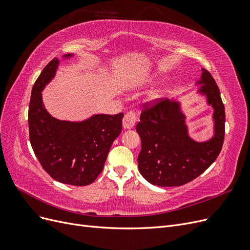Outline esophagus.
Segmentation results:
<instances>
[{
	"mask_svg": "<svg viewBox=\"0 0 250 250\" xmlns=\"http://www.w3.org/2000/svg\"><path fill=\"white\" fill-rule=\"evenodd\" d=\"M137 115L133 111H128L123 118V128L124 129H130L135 124Z\"/></svg>",
	"mask_w": 250,
	"mask_h": 250,
	"instance_id": "obj_1",
	"label": "esophagus"
}]
</instances>
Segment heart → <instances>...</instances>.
Segmentation results:
<instances>
[{"instance_id":"obj_1","label":"heart","mask_w":250,"mask_h":250,"mask_svg":"<svg viewBox=\"0 0 250 250\" xmlns=\"http://www.w3.org/2000/svg\"><path fill=\"white\" fill-rule=\"evenodd\" d=\"M148 80H152V78H150ZM169 93H170V89L168 87L161 88V89H158V90H155L154 93H152V95L150 96V99L152 100V101H157V100H160V99H163V98H165Z\"/></svg>"}]
</instances>
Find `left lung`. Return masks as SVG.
<instances>
[{"label":"left lung","instance_id":"obj_1","mask_svg":"<svg viewBox=\"0 0 250 250\" xmlns=\"http://www.w3.org/2000/svg\"><path fill=\"white\" fill-rule=\"evenodd\" d=\"M197 94L213 107V135L197 142L188 134L186 115L178 100H165L143 110L137 132L142 141L138 168L148 183L178 187L190 183L213 164L222 149L225 111L220 90L209 72L202 69Z\"/></svg>","mask_w":250,"mask_h":250}]
</instances>
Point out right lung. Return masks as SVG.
Masks as SVG:
<instances>
[{"label": "right lung", "mask_w": 250, "mask_h": 250, "mask_svg": "<svg viewBox=\"0 0 250 250\" xmlns=\"http://www.w3.org/2000/svg\"><path fill=\"white\" fill-rule=\"evenodd\" d=\"M74 54H65L70 59ZM59 59L44 66L36 79L29 104V137L42 167L59 183L87 186L102 172L109 149L122 131L123 113H97L79 122L52 117L42 102V92L55 77Z\"/></svg>", "instance_id": "obj_1"}]
</instances>
